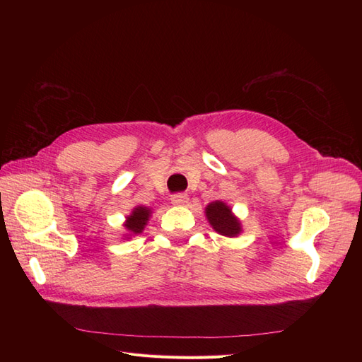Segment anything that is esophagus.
Wrapping results in <instances>:
<instances>
[{
  "label": "esophagus",
  "instance_id": "obj_1",
  "mask_svg": "<svg viewBox=\"0 0 362 362\" xmlns=\"http://www.w3.org/2000/svg\"><path fill=\"white\" fill-rule=\"evenodd\" d=\"M170 201H172V204L175 206H184L185 204L189 202V198H187V194L180 193V194H173L172 198H170Z\"/></svg>",
  "mask_w": 362,
  "mask_h": 362
}]
</instances>
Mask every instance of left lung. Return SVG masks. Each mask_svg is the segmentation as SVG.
Returning a JSON list of instances; mask_svg holds the SVG:
<instances>
[{
    "label": "left lung",
    "mask_w": 362,
    "mask_h": 362,
    "mask_svg": "<svg viewBox=\"0 0 362 362\" xmlns=\"http://www.w3.org/2000/svg\"><path fill=\"white\" fill-rule=\"evenodd\" d=\"M205 217L217 234L234 238L243 233L242 222L233 213V208L223 201H214L205 206Z\"/></svg>",
    "instance_id": "1"
}]
</instances>
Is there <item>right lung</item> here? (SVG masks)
Masks as SVG:
<instances>
[{
    "label": "right lung",
    "mask_w": 362,
    "mask_h": 362,
    "mask_svg": "<svg viewBox=\"0 0 362 362\" xmlns=\"http://www.w3.org/2000/svg\"><path fill=\"white\" fill-rule=\"evenodd\" d=\"M151 216H152V208L145 206V205L134 206V210L129 213V216L125 217L124 240H128L131 237L144 233V229L148 225Z\"/></svg>",
    "instance_id": "right-lung-1"
}]
</instances>
